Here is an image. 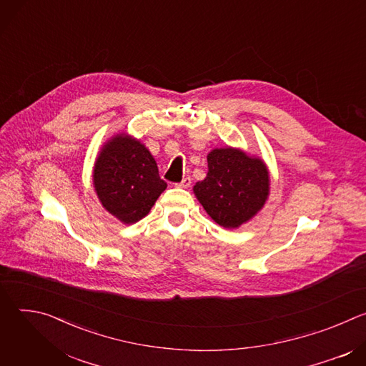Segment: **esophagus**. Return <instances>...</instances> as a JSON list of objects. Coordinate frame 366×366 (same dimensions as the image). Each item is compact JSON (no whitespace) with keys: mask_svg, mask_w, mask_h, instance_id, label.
Returning a JSON list of instances; mask_svg holds the SVG:
<instances>
[{"mask_svg":"<svg viewBox=\"0 0 366 366\" xmlns=\"http://www.w3.org/2000/svg\"><path fill=\"white\" fill-rule=\"evenodd\" d=\"M175 185L179 187V188H188V187L191 185V178L187 177V178H184L181 182H178V184H175Z\"/></svg>","mask_w":366,"mask_h":366,"instance_id":"1","label":"esophagus"}]
</instances>
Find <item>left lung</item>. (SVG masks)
<instances>
[{"label": "left lung", "instance_id": "1", "mask_svg": "<svg viewBox=\"0 0 366 366\" xmlns=\"http://www.w3.org/2000/svg\"><path fill=\"white\" fill-rule=\"evenodd\" d=\"M208 172L194 185L204 210L217 224L236 229L264 207L269 192L265 164L237 149H214L208 153Z\"/></svg>", "mask_w": 366, "mask_h": 366}]
</instances>
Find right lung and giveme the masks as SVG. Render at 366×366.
Returning <instances> with one entry per match:
<instances>
[{
    "mask_svg": "<svg viewBox=\"0 0 366 366\" xmlns=\"http://www.w3.org/2000/svg\"><path fill=\"white\" fill-rule=\"evenodd\" d=\"M92 178L104 208L127 224L143 219L167 188L150 152L126 134L102 147Z\"/></svg>",
    "mask_w": 366,
    "mask_h": 366,
    "instance_id": "right-lung-1",
    "label": "right lung"
}]
</instances>
